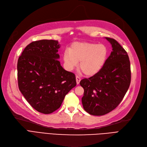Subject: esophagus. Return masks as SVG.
<instances>
[{
  "mask_svg": "<svg viewBox=\"0 0 147 147\" xmlns=\"http://www.w3.org/2000/svg\"><path fill=\"white\" fill-rule=\"evenodd\" d=\"M76 83H77V84H79L80 81V77H79V76H77L76 77Z\"/></svg>",
  "mask_w": 147,
  "mask_h": 147,
  "instance_id": "34e87169",
  "label": "esophagus"
}]
</instances>
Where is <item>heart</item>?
<instances>
[{
    "label": "heart",
    "instance_id": "1",
    "mask_svg": "<svg viewBox=\"0 0 147 147\" xmlns=\"http://www.w3.org/2000/svg\"><path fill=\"white\" fill-rule=\"evenodd\" d=\"M107 55L106 47L91 42H74L63 54V60L68 69L76 67L79 61L80 69L88 76L97 74L105 65Z\"/></svg>",
    "mask_w": 147,
    "mask_h": 147
}]
</instances>
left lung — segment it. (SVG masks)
<instances>
[{
	"mask_svg": "<svg viewBox=\"0 0 147 147\" xmlns=\"http://www.w3.org/2000/svg\"><path fill=\"white\" fill-rule=\"evenodd\" d=\"M112 51L102 69L80 82L84 90L82 103L90 115L100 116L111 112L124 98L131 83V67L128 55L114 39L106 37Z\"/></svg>",
	"mask_w": 147,
	"mask_h": 147,
	"instance_id": "obj_1",
	"label": "left lung"
}]
</instances>
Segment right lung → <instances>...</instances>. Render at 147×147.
<instances>
[{
	"label": "right lung",
	"mask_w": 147,
	"mask_h": 147,
	"mask_svg": "<svg viewBox=\"0 0 147 147\" xmlns=\"http://www.w3.org/2000/svg\"><path fill=\"white\" fill-rule=\"evenodd\" d=\"M60 47L56 40L33 41L18 61L19 89L33 108L45 114L57 110L76 86L74 74L64 69L58 60Z\"/></svg>",
	"instance_id": "obj_1"
}]
</instances>
